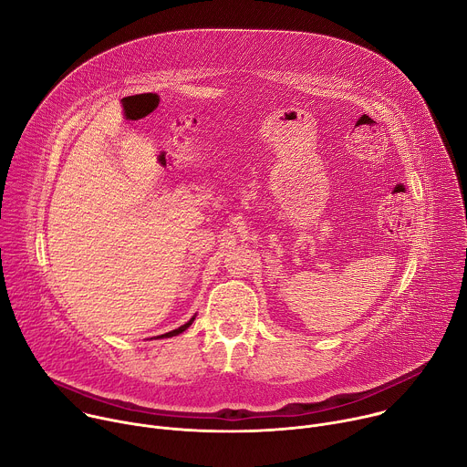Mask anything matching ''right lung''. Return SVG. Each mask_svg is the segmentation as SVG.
<instances>
[{
    "label": "right lung",
    "mask_w": 467,
    "mask_h": 467,
    "mask_svg": "<svg viewBox=\"0 0 467 467\" xmlns=\"http://www.w3.org/2000/svg\"><path fill=\"white\" fill-rule=\"evenodd\" d=\"M193 319H195V316H192L184 325H181L179 328H173V330H170V332H166V335H161V337H157V338H171V337H177V335H181V332H184L192 323H193Z\"/></svg>",
    "instance_id": "right-lung-1"
}]
</instances>
